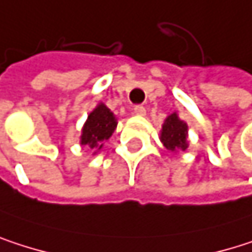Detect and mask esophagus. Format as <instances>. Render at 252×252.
Returning a JSON list of instances; mask_svg holds the SVG:
<instances>
[{
    "label": "esophagus",
    "instance_id": "1",
    "mask_svg": "<svg viewBox=\"0 0 252 252\" xmlns=\"http://www.w3.org/2000/svg\"><path fill=\"white\" fill-rule=\"evenodd\" d=\"M133 111H135V114H138V116H145V114H147V110H145L144 105H136V107L133 108Z\"/></svg>",
    "mask_w": 252,
    "mask_h": 252
}]
</instances>
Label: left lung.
I'll use <instances>...</instances> for the list:
<instances>
[{"mask_svg":"<svg viewBox=\"0 0 252 252\" xmlns=\"http://www.w3.org/2000/svg\"><path fill=\"white\" fill-rule=\"evenodd\" d=\"M160 139L166 150L172 153L185 151L188 148V125L176 113L170 114L163 123Z\"/></svg>","mask_w":252,"mask_h":252,"instance_id":"8db88e82","label":"left lung"}]
</instances>
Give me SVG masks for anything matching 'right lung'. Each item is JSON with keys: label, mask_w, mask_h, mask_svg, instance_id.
Wrapping results in <instances>:
<instances>
[{"label": "right lung", "mask_w": 252, "mask_h": 252, "mask_svg": "<svg viewBox=\"0 0 252 252\" xmlns=\"http://www.w3.org/2000/svg\"><path fill=\"white\" fill-rule=\"evenodd\" d=\"M117 127L114 114L105 104H98L88 116L80 135V145H86L89 150H101L104 142L113 135Z\"/></svg>", "instance_id": "1"}]
</instances>
